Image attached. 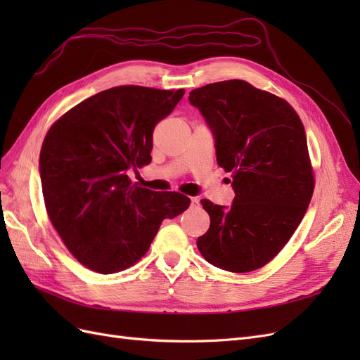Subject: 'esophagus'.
<instances>
[{"instance_id": "obj_1", "label": "esophagus", "mask_w": 360, "mask_h": 360, "mask_svg": "<svg viewBox=\"0 0 360 360\" xmlns=\"http://www.w3.org/2000/svg\"><path fill=\"white\" fill-rule=\"evenodd\" d=\"M191 207H192V209H198V207H200V200L197 197L191 198Z\"/></svg>"}]
</instances>
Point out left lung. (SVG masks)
<instances>
[{
    "instance_id": "left-lung-1",
    "label": "left lung",
    "mask_w": 360,
    "mask_h": 360,
    "mask_svg": "<svg viewBox=\"0 0 360 360\" xmlns=\"http://www.w3.org/2000/svg\"><path fill=\"white\" fill-rule=\"evenodd\" d=\"M212 127L217 165L231 172L234 202L201 200L210 228L197 246L210 264L233 274L266 266L284 248L315 186L307 135L294 108L242 79L189 93Z\"/></svg>"
}]
</instances>
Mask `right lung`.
Segmentation results:
<instances>
[{
	"mask_svg": "<svg viewBox=\"0 0 360 360\" xmlns=\"http://www.w3.org/2000/svg\"><path fill=\"white\" fill-rule=\"evenodd\" d=\"M184 90L120 85L73 106L53 123L40 150L49 219L82 266L102 275L143 258L163 219L188 209L179 192H155L129 179L151 162L153 130Z\"/></svg>",
	"mask_w": 360,
	"mask_h": 360,
	"instance_id": "1",
	"label": "right lung"
}]
</instances>
